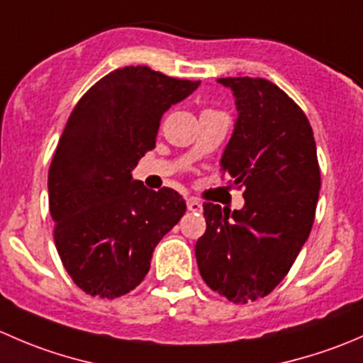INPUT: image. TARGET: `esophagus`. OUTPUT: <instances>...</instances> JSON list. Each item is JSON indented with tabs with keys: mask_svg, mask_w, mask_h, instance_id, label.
Returning a JSON list of instances; mask_svg holds the SVG:
<instances>
[{
	"mask_svg": "<svg viewBox=\"0 0 363 363\" xmlns=\"http://www.w3.org/2000/svg\"><path fill=\"white\" fill-rule=\"evenodd\" d=\"M186 205H188V211H191V212H202V203L199 202V200H193V199H189V200H186Z\"/></svg>",
	"mask_w": 363,
	"mask_h": 363,
	"instance_id": "1",
	"label": "esophagus"
}]
</instances>
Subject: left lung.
Segmentation results:
<instances>
[{
    "mask_svg": "<svg viewBox=\"0 0 363 363\" xmlns=\"http://www.w3.org/2000/svg\"><path fill=\"white\" fill-rule=\"evenodd\" d=\"M232 89L237 121L221 172L244 186V207L203 203L207 230L195 246L208 288L232 302L263 298L283 281L313 228L320 167L313 128L276 84L218 79Z\"/></svg>",
    "mask_w": 363,
    "mask_h": 363,
    "instance_id": "8db88e82",
    "label": "left lung"
}]
</instances>
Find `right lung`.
Returning a JSON list of instances; mask_svg holds the SVG:
<instances>
[{
  "label": "right lung",
  "mask_w": 363,
  "mask_h": 363,
  "mask_svg": "<svg viewBox=\"0 0 363 363\" xmlns=\"http://www.w3.org/2000/svg\"><path fill=\"white\" fill-rule=\"evenodd\" d=\"M199 86L124 67L73 108L49 168V208L61 262L87 295L116 298L137 288L156 244L186 212L177 191L147 189L131 170L155 149L163 113Z\"/></svg>",
  "instance_id": "add662e5"
}]
</instances>
